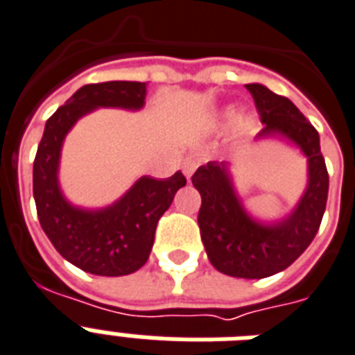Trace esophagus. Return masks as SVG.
<instances>
[{
    "label": "esophagus",
    "instance_id": "1",
    "mask_svg": "<svg viewBox=\"0 0 355 355\" xmlns=\"http://www.w3.org/2000/svg\"><path fill=\"white\" fill-rule=\"evenodd\" d=\"M198 168V160L195 157H187L184 158V162H182V171L184 175H186V178L189 180L191 178V175L195 173V169Z\"/></svg>",
    "mask_w": 355,
    "mask_h": 355
}]
</instances>
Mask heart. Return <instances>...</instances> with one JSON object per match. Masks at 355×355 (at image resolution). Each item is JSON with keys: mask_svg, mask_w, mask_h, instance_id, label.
I'll return each instance as SVG.
<instances>
[{"mask_svg": "<svg viewBox=\"0 0 355 355\" xmlns=\"http://www.w3.org/2000/svg\"><path fill=\"white\" fill-rule=\"evenodd\" d=\"M232 118H233V109H226V111H224L223 114L217 118V122L218 123H226V122H230ZM252 128H253V118L252 116H241L237 120L239 131L246 132V131H250Z\"/></svg>", "mask_w": 355, "mask_h": 355, "instance_id": "obj_1", "label": "heart"}]
</instances>
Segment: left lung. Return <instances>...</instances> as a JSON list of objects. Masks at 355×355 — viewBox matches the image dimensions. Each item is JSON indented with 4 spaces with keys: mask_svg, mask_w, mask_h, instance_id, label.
I'll list each match as a JSON object with an SVG mask.
<instances>
[{
    "mask_svg": "<svg viewBox=\"0 0 355 355\" xmlns=\"http://www.w3.org/2000/svg\"><path fill=\"white\" fill-rule=\"evenodd\" d=\"M261 120L257 138H282L308 160V184L293 211L275 223H261L239 198L226 162H207L191 177L202 197L200 239L207 259L230 277L262 279L286 270L299 259L321 226L328 198V171L319 132L288 98L261 83H248Z\"/></svg>",
    "mask_w": 355,
    "mask_h": 355,
    "instance_id": "8db88e82",
    "label": "left lung"
}]
</instances>
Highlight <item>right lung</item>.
I'll list each match as a JSON object with an SVG mask.
<instances>
[{"label":"right lung","mask_w":355,"mask_h":355,"mask_svg":"<svg viewBox=\"0 0 355 355\" xmlns=\"http://www.w3.org/2000/svg\"><path fill=\"white\" fill-rule=\"evenodd\" d=\"M146 83L103 82L83 85L45 123L33 169L37 218L58 253L83 272L120 277L149 259L155 230L186 177H140L111 206L87 209L71 204L58 180L63 140L74 123L98 107L138 111L146 103Z\"/></svg>","instance_id":"1"}]
</instances>
